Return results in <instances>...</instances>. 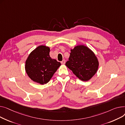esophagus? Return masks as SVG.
Wrapping results in <instances>:
<instances>
[{
  "label": "esophagus",
  "instance_id": "1",
  "mask_svg": "<svg viewBox=\"0 0 125 125\" xmlns=\"http://www.w3.org/2000/svg\"><path fill=\"white\" fill-rule=\"evenodd\" d=\"M65 63V61L64 60H63L61 62V63H62V64H64Z\"/></svg>",
  "mask_w": 125,
  "mask_h": 125
}]
</instances>
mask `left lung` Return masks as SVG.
Instances as JSON below:
<instances>
[{"mask_svg": "<svg viewBox=\"0 0 125 125\" xmlns=\"http://www.w3.org/2000/svg\"><path fill=\"white\" fill-rule=\"evenodd\" d=\"M69 61L65 65L83 81H88L97 71L99 62L93 51L88 47L79 45L71 49Z\"/></svg>", "mask_w": 125, "mask_h": 125, "instance_id": "8db88e82", "label": "left lung"}]
</instances>
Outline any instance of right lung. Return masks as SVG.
<instances>
[{"mask_svg": "<svg viewBox=\"0 0 125 125\" xmlns=\"http://www.w3.org/2000/svg\"><path fill=\"white\" fill-rule=\"evenodd\" d=\"M49 47L40 45L29 54L26 61L25 70L33 81L43 85L47 83L61 65L49 55Z\"/></svg>", "mask_w": 125, "mask_h": 125, "instance_id": "obj_1", "label": "right lung"}]
</instances>
